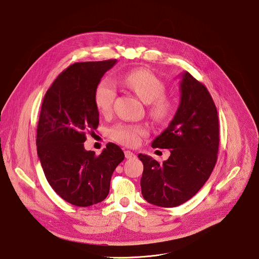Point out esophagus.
I'll return each mask as SVG.
<instances>
[{
  "label": "esophagus",
  "mask_w": 259,
  "mask_h": 259,
  "mask_svg": "<svg viewBox=\"0 0 259 259\" xmlns=\"http://www.w3.org/2000/svg\"><path fill=\"white\" fill-rule=\"evenodd\" d=\"M124 154H125V158H126V159H134V158L136 157V155H135L133 152L128 151V150H127V151H125V152H124Z\"/></svg>",
  "instance_id": "34e87169"
}]
</instances>
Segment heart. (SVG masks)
I'll use <instances>...</instances> for the list:
<instances>
[{
    "instance_id": "1",
    "label": "heart",
    "mask_w": 259,
    "mask_h": 259,
    "mask_svg": "<svg viewBox=\"0 0 259 259\" xmlns=\"http://www.w3.org/2000/svg\"><path fill=\"white\" fill-rule=\"evenodd\" d=\"M121 80L124 85L133 91L141 100L148 103L150 115L157 121L168 119L174 111L171 100L165 98L164 83L146 69H138L126 73ZM116 97V87L107 78L98 83L95 91V103L100 113H108ZM110 137L125 146H136L141 137L147 135V129L142 125L119 123L109 131Z\"/></svg>"
}]
</instances>
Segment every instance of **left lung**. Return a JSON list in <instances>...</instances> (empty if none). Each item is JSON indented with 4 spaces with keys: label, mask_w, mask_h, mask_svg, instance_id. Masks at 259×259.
<instances>
[{
    "label": "left lung",
    "mask_w": 259,
    "mask_h": 259,
    "mask_svg": "<svg viewBox=\"0 0 259 259\" xmlns=\"http://www.w3.org/2000/svg\"><path fill=\"white\" fill-rule=\"evenodd\" d=\"M180 78L176 115L152 143L153 148L169 149V158L159 163L138 155L144 164V199L165 208L181 205L199 191L213 171L219 149L218 112L211 95L188 72Z\"/></svg>",
    "instance_id": "8db88e82"
}]
</instances>
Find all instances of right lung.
<instances>
[{
    "mask_svg": "<svg viewBox=\"0 0 259 259\" xmlns=\"http://www.w3.org/2000/svg\"><path fill=\"white\" fill-rule=\"evenodd\" d=\"M117 60L75 63L46 92L37 125V155L45 178L62 199L88 207L105 199L110 179L124 159L119 146L108 143L97 156L85 151V133L100 123L95 91Z\"/></svg>",
    "mask_w": 259,
    "mask_h": 259,
    "instance_id": "add662e5",
    "label": "right lung"
}]
</instances>
